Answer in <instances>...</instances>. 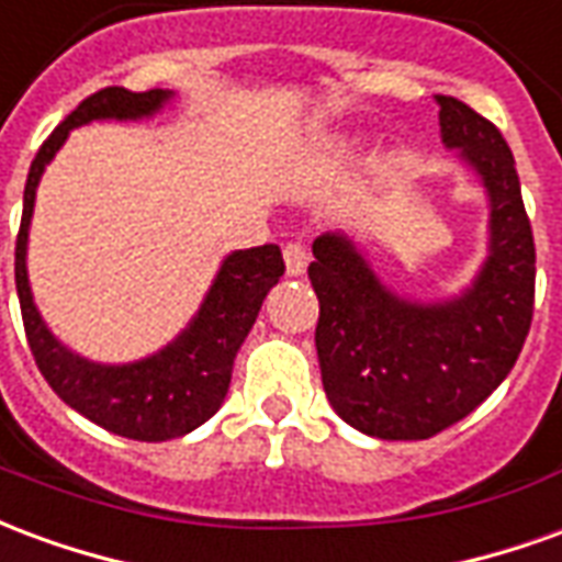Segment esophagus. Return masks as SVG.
Here are the masks:
<instances>
[{"label":"esophagus","instance_id":"34e87169","mask_svg":"<svg viewBox=\"0 0 562 562\" xmlns=\"http://www.w3.org/2000/svg\"><path fill=\"white\" fill-rule=\"evenodd\" d=\"M282 258H285V273H289V277H301V273H306V265H310V252H306L301 244H285V246H282Z\"/></svg>","mask_w":562,"mask_h":562}]
</instances>
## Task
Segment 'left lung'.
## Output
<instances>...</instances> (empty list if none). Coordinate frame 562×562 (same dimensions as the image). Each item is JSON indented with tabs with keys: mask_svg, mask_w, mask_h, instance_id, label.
<instances>
[{
	"mask_svg": "<svg viewBox=\"0 0 562 562\" xmlns=\"http://www.w3.org/2000/svg\"><path fill=\"white\" fill-rule=\"evenodd\" d=\"M448 149L479 173L487 201V258L463 294L409 301L379 280L340 232L316 237V349L334 413L376 439H430L491 397L530 334L536 246L515 156L470 104L436 95Z\"/></svg>",
	"mask_w": 562,
	"mask_h": 562,
	"instance_id": "obj_1",
	"label": "left lung"
}]
</instances>
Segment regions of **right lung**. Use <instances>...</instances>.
<instances>
[{
	"label": "right lung",
	"instance_id": "1",
	"mask_svg": "<svg viewBox=\"0 0 562 562\" xmlns=\"http://www.w3.org/2000/svg\"><path fill=\"white\" fill-rule=\"evenodd\" d=\"M171 90L132 92L126 87H104L92 92L90 99H83L32 159L23 189V220L14 246V280L23 328L47 385L92 424L140 442L177 439L207 422L210 415H216L232 385L237 349L256 325L268 292L285 273L280 246L234 249L232 256H225L192 322L165 349L132 364H95L56 340L32 301L26 246L35 189L44 168L66 144L68 132L87 126L92 120H144L161 111L171 102Z\"/></svg>",
	"mask_w": 562,
	"mask_h": 562
}]
</instances>
